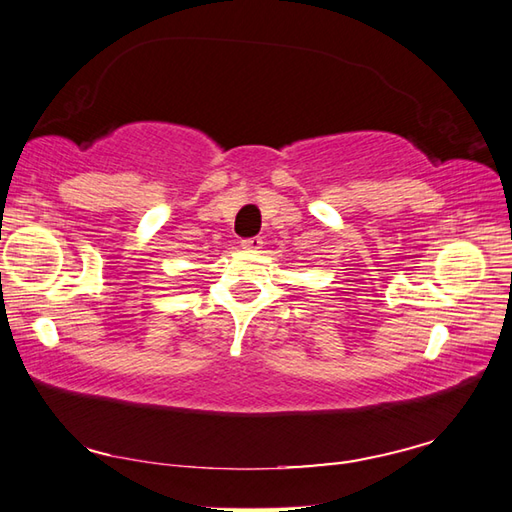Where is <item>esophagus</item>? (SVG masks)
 Returning a JSON list of instances; mask_svg holds the SVG:
<instances>
[{"mask_svg": "<svg viewBox=\"0 0 512 512\" xmlns=\"http://www.w3.org/2000/svg\"><path fill=\"white\" fill-rule=\"evenodd\" d=\"M239 246H242L244 250H250V253H257V250L264 246V239L262 237H246V239H242V244Z\"/></svg>", "mask_w": 512, "mask_h": 512, "instance_id": "esophagus-1", "label": "esophagus"}]
</instances>
